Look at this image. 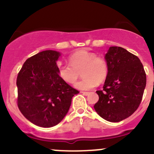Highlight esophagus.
Returning a JSON list of instances; mask_svg holds the SVG:
<instances>
[{
    "label": "esophagus",
    "mask_w": 154,
    "mask_h": 154,
    "mask_svg": "<svg viewBox=\"0 0 154 154\" xmlns=\"http://www.w3.org/2000/svg\"><path fill=\"white\" fill-rule=\"evenodd\" d=\"M81 93L83 94V95H86V96L88 95V94H89V92H88V91H81Z\"/></svg>",
    "instance_id": "esophagus-1"
}]
</instances>
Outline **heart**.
Here are the masks:
<instances>
[{"label":"heart","instance_id":"b5f03b06","mask_svg":"<svg viewBox=\"0 0 154 154\" xmlns=\"http://www.w3.org/2000/svg\"><path fill=\"white\" fill-rule=\"evenodd\" d=\"M68 61L70 65L58 66L59 77L67 84L73 85L81 73L83 79L76 84L80 90L94 88L98 83H103L108 76L109 66L106 59L86 49L74 52L70 56Z\"/></svg>","mask_w":154,"mask_h":154}]
</instances>
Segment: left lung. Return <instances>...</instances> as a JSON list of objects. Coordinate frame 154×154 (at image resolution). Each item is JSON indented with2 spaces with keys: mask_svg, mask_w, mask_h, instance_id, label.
<instances>
[{
  "mask_svg": "<svg viewBox=\"0 0 154 154\" xmlns=\"http://www.w3.org/2000/svg\"><path fill=\"white\" fill-rule=\"evenodd\" d=\"M109 73L94 108L105 120L119 122L131 116L142 101L146 74L139 57L121 47H110L105 56Z\"/></svg>",
  "mask_w": 154,
  "mask_h": 154,
  "instance_id": "obj_1",
  "label": "left lung"
}]
</instances>
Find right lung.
Instances as JSON below:
<instances>
[{
  "instance_id": "obj_1",
  "label": "right lung",
  "mask_w": 154,
  "mask_h": 154,
  "mask_svg": "<svg viewBox=\"0 0 154 154\" xmlns=\"http://www.w3.org/2000/svg\"><path fill=\"white\" fill-rule=\"evenodd\" d=\"M60 56L51 50L39 52L26 60L17 77L18 109L38 127L58 125L67 114L73 96L79 93L59 77Z\"/></svg>"
}]
</instances>
